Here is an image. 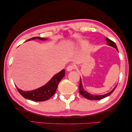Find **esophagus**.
<instances>
[{"label":"esophagus","instance_id":"34e87169","mask_svg":"<svg viewBox=\"0 0 132 132\" xmlns=\"http://www.w3.org/2000/svg\"><path fill=\"white\" fill-rule=\"evenodd\" d=\"M75 68V66L74 65H69L67 67V71H72Z\"/></svg>","mask_w":132,"mask_h":132}]
</instances>
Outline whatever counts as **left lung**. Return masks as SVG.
<instances>
[{"instance_id": "obj_1", "label": "left lung", "mask_w": 132, "mask_h": 132, "mask_svg": "<svg viewBox=\"0 0 132 132\" xmlns=\"http://www.w3.org/2000/svg\"><path fill=\"white\" fill-rule=\"evenodd\" d=\"M106 40L107 42V45L114 47V48H115L116 50L118 51V50L117 47H116V45L115 43L113 42V41L111 40L110 39H109V38H108L107 37L106 38ZM116 86L113 88V90H111L110 92L108 93V94H106L105 95H94L90 94L88 92H86L85 90H84L82 86V84L81 79L80 78V84H79V93H80L81 95H82L84 97H85V98H86V99H90V100H100V99H102L103 98H106V97L109 96L110 95H111L112 93L114 91V90L115 89Z\"/></svg>"}]
</instances>
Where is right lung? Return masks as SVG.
I'll return each mask as SVG.
<instances>
[{"label": "right lung", "mask_w": 132, "mask_h": 132, "mask_svg": "<svg viewBox=\"0 0 132 132\" xmlns=\"http://www.w3.org/2000/svg\"><path fill=\"white\" fill-rule=\"evenodd\" d=\"M35 39H39L41 40H47L46 38H43L40 37H35L31 38L27 40V42ZM64 75L65 70H62L58 74H55L46 85L33 90L24 91V90L19 89L16 86L19 92L24 98L33 101H45L48 100L55 94L58 84L63 78Z\"/></svg>", "instance_id": "1"}]
</instances>
